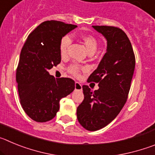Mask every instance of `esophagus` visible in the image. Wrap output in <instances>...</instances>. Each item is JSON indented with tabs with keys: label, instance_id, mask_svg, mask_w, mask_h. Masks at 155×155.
I'll return each instance as SVG.
<instances>
[{
	"label": "esophagus",
	"instance_id": "34e87169",
	"mask_svg": "<svg viewBox=\"0 0 155 155\" xmlns=\"http://www.w3.org/2000/svg\"><path fill=\"white\" fill-rule=\"evenodd\" d=\"M75 90H81L82 89V85L80 84L79 82L76 81L75 82Z\"/></svg>",
	"mask_w": 155,
	"mask_h": 155
}]
</instances>
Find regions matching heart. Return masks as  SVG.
<instances>
[{
  "instance_id": "1",
  "label": "heart",
  "mask_w": 155,
  "mask_h": 155,
  "mask_svg": "<svg viewBox=\"0 0 155 155\" xmlns=\"http://www.w3.org/2000/svg\"><path fill=\"white\" fill-rule=\"evenodd\" d=\"M81 39L88 53L89 52H94V53L95 52L97 46H98V42H97V40L94 36L90 35H83L81 36ZM71 43V38L70 35H66L62 37V39H61V42H60V53H61V55L62 57H64L67 54L68 49ZM84 68L81 67L78 64H71L68 68V72H70L74 76H78L80 74L81 71H84Z\"/></svg>"
}]
</instances>
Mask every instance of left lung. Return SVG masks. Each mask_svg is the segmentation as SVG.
<instances>
[{
  "instance_id": "obj_1",
  "label": "left lung",
  "mask_w": 155,
  "mask_h": 155,
  "mask_svg": "<svg viewBox=\"0 0 155 155\" xmlns=\"http://www.w3.org/2000/svg\"><path fill=\"white\" fill-rule=\"evenodd\" d=\"M107 40V51L87 80L98 84L92 91L83 85L84 98L77 109V117L87 130L95 131L110 124L127 102L135 68L131 42L121 28L93 25Z\"/></svg>"
}]
</instances>
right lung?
<instances>
[{"label": "right lung", "mask_w": 155, "mask_h": 155, "mask_svg": "<svg viewBox=\"0 0 155 155\" xmlns=\"http://www.w3.org/2000/svg\"><path fill=\"white\" fill-rule=\"evenodd\" d=\"M76 27L63 21H46L25 42L16 81L21 107L34 121L44 123L54 118L60 109V100L74 90V81L55 78L48 71L61 63V39Z\"/></svg>", "instance_id": "right-lung-1"}]
</instances>
